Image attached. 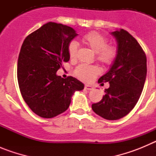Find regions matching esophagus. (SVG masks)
I'll list each match as a JSON object with an SVG mask.
<instances>
[{"label":"esophagus","mask_w":156,"mask_h":156,"mask_svg":"<svg viewBox=\"0 0 156 156\" xmlns=\"http://www.w3.org/2000/svg\"><path fill=\"white\" fill-rule=\"evenodd\" d=\"M84 88H85V89H86V90H93V89H94V87L90 86V85L86 84V85H85V86H84Z\"/></svg>","instance_id":"1"}]
</instances>
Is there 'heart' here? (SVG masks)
I'll use <instances>...</instances> for the list:
<instances>
[{
	"instance_id": "heart-1",
	"label": "heart",
	"mask_w": 156,
	"mask_h": 156,
	"mask_svg": "<svg viewBox=\"0 0 156 156\" xmlns=\"http://www.w3.org/2000/svg\"><path fill=\"white\" fill-rule=\"evenodd\" d=\"M82 41L90 48L96 54V60L103 66H111L117 57V49L114 45L108 44V39L104 35L96 31H90L82 37ZM78 44L73 41L68 45V54L70 58L76 56ZM74 73L80 80L89 82L98 74L99 69L94 66L80 64L76 68Z\"/></svg>"
}]
</instances>
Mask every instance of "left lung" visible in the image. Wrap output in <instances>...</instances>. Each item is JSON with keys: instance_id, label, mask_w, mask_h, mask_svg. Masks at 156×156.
Here are the masks:
<instances>
[{"instance_id": "1", "label": "left lung", "mask_w": 156, "mask_h": 156, "mask_svg": "<svg viewBox=\"0 0 156 156\" xmlns=\"http://www.w3.org/2000/svg\"><path fill=\"white\" fill-rule=\"evenodd\" d=\"M118 43L117 57L109 71L98 80L109 83L105 94L92 104L95 113L108 120L122 118L138 101L147 74V58L137 40L126 30L112 32Z\"/></svg>"}]
</instances>
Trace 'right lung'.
I'll list each match as a JSON object with an SVG mask.
<instances>
[{
    "instance_id": "obj_1",
    "label": "right lung",
    "mask_w": 156,
    "mask_h": 156,
    "mask_svg": "<svg viewBox=\"0 0 156 156\" xmlns=\"http://www.w3.org/2000/svg\"><path fill=\"white\" fill-rule=\"evenodd\" d=\"M76 31L60 23H46L27 36L19 52L17 78L23 99L34 113L53 118L68 109L71 97L84 85L73 76L56 75L69 61L68 45Z\"/></svg>"
}]
</instances>
